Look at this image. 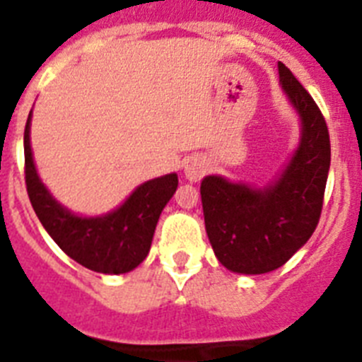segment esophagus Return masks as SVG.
<instances>
[{
    "mask_svg": "<svg viewBox=\"0 0 362 362\" xmlns=\"http://www.w3.org/2000/svg\"><path fill=\"white\" fill-rule=\"evenodd\" d=\"M204 174V166L197 161H190L187 166H185V175L190 181H199Z\"/></svg>",
    "mask_w": 362,
    "mask_h": 362,
    "instance_id": "1",
    "label": "esophagus"
}]
</instances>
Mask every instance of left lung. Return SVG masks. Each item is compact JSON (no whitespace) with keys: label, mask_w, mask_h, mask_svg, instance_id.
<instances>
[{"label":"left lung","mask_w":362,"mask_h":362,"mask_svg":"<svg viewBox=\"0 0 362 362\" xmlns=\"http://www.w3.org/2000/svg\"><path fill=\"white\" fill-rule=\"evenodd\" d=\"M279 78L300 116L299 148L276 183L252 188L209 175L201 183L204 228L216 257L238 274H268L283 267L312 238L330 170V134L325 116L279 63Z\"/></svg>","instance_id":"8db88e82"}]
</instances>
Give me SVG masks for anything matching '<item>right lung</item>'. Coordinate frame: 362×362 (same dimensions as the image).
Instances as JSON below:
<instances>
[{
    "label": "right lung",
    "instance_id": "1",
    "mask_svg": "<svg viewBox=\"0 0 362 362\" xmlns=\"http://www.w3.org/2000/svg\"><path fill=\"white\" fill-rule=\"evenodd\" d=\"M30 116L25 124V183L32 209L57 246L76 263L99 274H127L148 255L165 204L177 188V175L146 181L119 209L101 217L74 216L40 181L30 150Z\"/></svg>",
    "mask_w": 362,
    "mask_h": 362
}]
</instances>
